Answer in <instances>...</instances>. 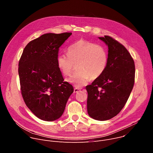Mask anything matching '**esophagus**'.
Here are the masks:
<instances>
[{"label": "esophagus", "instance_id": "34e87169", "mask_svg": "<svg viewBox=\"0 0 153 153\" xmlns=\"http://www.w3.org/2000/svg\"><path fill=\"white\" fill-rule=\"evenodd\" d=\"M80 88H74V93H77V92H79V91H80Z\"/></svg>", "mask_w": 153, "mask_h": 153}]
</instances>
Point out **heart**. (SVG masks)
I'll return each mask as SVG.
<instances>
[{"label": "heart", "mask_w": 153, "mask_h": 153, "mask_svg": "<svg viewBox=\"0 0 153 153\" xmlns=\"http://www.w3.org/2000/svg\"><path fill=\"white\" fill-rule=\"evenodd\" d=\"M108 61V53L100 45L85 40H79L68 49V54H60L57 66L62 73L69 76L76 65V72L67 81L76 87L86 85L90 80L99 78L105 71Z\"/></svg>", "instance_id": "1"}]
</instances>
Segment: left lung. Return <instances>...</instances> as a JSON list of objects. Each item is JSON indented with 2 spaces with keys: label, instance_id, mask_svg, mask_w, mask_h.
I'll use <instances>...</instances> for the list:
<instances>
[{
  "label": "left lung",
  "instance_id": "obj_1",
  "mask_svg": "<svg viewBox=\"0 0 153 153\" xmlns=\"http://www.w3.org/2000/svg\"><path fill=\"white\" fill-rule=\"evenodd\" d=\"M108 47V61L104 73L90 85L87 111L94 119L103 121L117 115L126 104L135 79V65L126 48L113 37H99Z\"/></svg>",
  "mask_w": 153,
  "mask_h": 153
}]
</instances>
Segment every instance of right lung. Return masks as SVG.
Here are the masks:
<instances>
[{"label": "right lung", "instance_id": "right-lung-1", "mask_svg": "<svg viewBox=\"0 0 153 153\" xmlns=\"http://www.w3.org/2000/svg\"><path fill=\"white\" fill-rule=\"evenodd\" d=\"M71 33H47L30 41L19 62L20 91L31 111L45 121L61 117L73 86L64 82L58 68L59 48Z\"/></svg>", "mask_w": 153, "mask_h": 153}]
</instances>
